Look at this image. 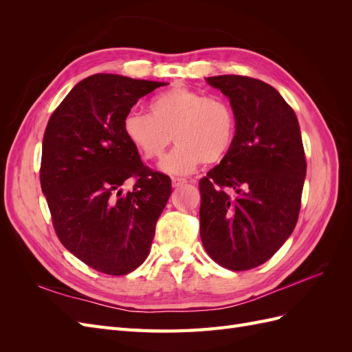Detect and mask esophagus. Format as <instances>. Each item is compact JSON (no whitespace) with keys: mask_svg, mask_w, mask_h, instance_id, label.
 <instances>
[{"mask_svg":"<svg viewBox=\"0 0 352 352\" xmlns=\"http://www.w3.org/2000/svg\"><path fill=\"white\" fill-rule=\"evenodd\" d=\"M186 182H188L186 179H182V177H173V179H172V186H173V188H180V186H184Z\"/></svg>","mask_w":352,"mask_h":352,"instance_id":"34e87169","label":"esophagus"}]
</instances>
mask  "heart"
<instances>
[{
    "instance_id": "heart-1",
    "label": "heart",
    "mask_w": 352,
    "mask_h": 352,
    "mask_svg": "<svg viewBox=\"0 0 352 352\" xmlns=\"http://www.w3.org/2000/svg\"><path fill=\"white\" fill-rule=\"evenodd\" d=\"M235 114L220 97H202L198 91L176 87L150 102V114L129 111L123 119V133L146 160L162 158L167 146L177 144L160 168L182 176L202 163H217L235 140Z\"/></svg>"
}]
</instances>
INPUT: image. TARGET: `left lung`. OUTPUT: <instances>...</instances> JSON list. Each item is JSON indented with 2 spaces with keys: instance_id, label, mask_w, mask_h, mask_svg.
<instances>
[{
  "instance_id": "obj_1",
  "label": "left lung",
  "mask_w": 352,
  "mask_h": 352,
  "mask_svg": "<svg viewBox=\"0 0 352 352\" xmlns=\"http://www.w3.org/2000/svg\"><path fill=\"white\" fill-rule=\"evenodd\" d=\"M229 98L235 140L199 180V233L210 257L235 272L273 257L296 225L307 173L300 123L282 95L258 79L206 78Z\"/></svg>"
}]
</instances>
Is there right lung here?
<instances>
[{
	"mask_svg": "<svg viewBox=\"0 0 352 352\" xmlns=\"http://www.w3.org/2000/svg\"><path fill=\"white\" fill-rule=\"evenodd\" d=\"M166 82L98 73L74 85L50 117L42 141L41 188L61 243L105 274L145 261L172 194L168 176L144 166L123 119ZM127 178L134 190L123 193Z\"/></svg>",
	"mask_w": 352,
	"mask_h": 352,
	"instance_id": "right-lung-1",
	"label": "right lung"
}]
</instances>
